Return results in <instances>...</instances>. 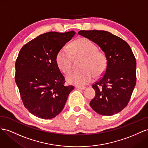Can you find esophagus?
<instances>
[{"mask_svg": "<svg viewBox=\"0 0 148 148\" xmlns=\"http://www.w3.org/2000/svg\"><path fill=\"white\" fill-rule=\"evenodd\" d=\"M76 88L79 89H81V90H84L86 89V87L84 86H76Z\"/></svg>", "mask_w": 148, "mask_h": 148, "instance_id": "34e87169", "label": "esophagus"}]
</instances>
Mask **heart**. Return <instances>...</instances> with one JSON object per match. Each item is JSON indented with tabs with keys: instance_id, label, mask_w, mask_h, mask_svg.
<instances>
[{
	"instance_id": "1",
	"label": "heart",
	"mask_w": 148,
	"mask_h": 148,
	"mask_svg": "<svg viewBox=\"0 0 148 148\" xmlns=\"http://www.w3.org/2000/svg\"><path fill=\"white\" fill-rule=\"evenodd\" d=\"M60 48L56 57V61L59 69L67 74L72 69L73 58H82L80 71L73 72L67 75V82L76 86L90 83L94 78L102 75L108 66V59L105 53L97 50L96 45L87 38L81 37L75 40L69 45Z\"/></svg>"
}]
</instances>
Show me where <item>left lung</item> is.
Instances as JSON below:
<instances>
[{"instance_id":"obj_1","label":"left lung","mask_w":148,"mask_h":148,"mask_svg":"<svg viewBox=\"0 0 148 148\" xmlns=\"http://www.w3.org/2000/svg\"><path fill=\"white\" fill-rule=\"evenodd\" d=\"M78 34L97 44L106 55L103 77L92 84L96 95L90 102L94 111L112 116L126 107L136 83V60L126 41L104 31H80Z\"/></svg>"}]
</instances>
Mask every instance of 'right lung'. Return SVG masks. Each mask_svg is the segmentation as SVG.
<instances>
[{
	"instance_id": "obj_1",
	"label": "right lung",
	"mask_w": 148,
	"mask_h": 148,
	"mask_svg": "<svg viewBox=\"0 0 148 148\" xmlns=\"http://www.w3.org/2000/svg\"><path fill=\"white\" fill-rule=\"evenodd\" d=\"M75 34L73 31L46 32L25 44L18 53L15 81L25 108L39 118L58 116L74 89L73 86L64 85L65 78L56 57Z\"/></svg>"
}]
</instances>
